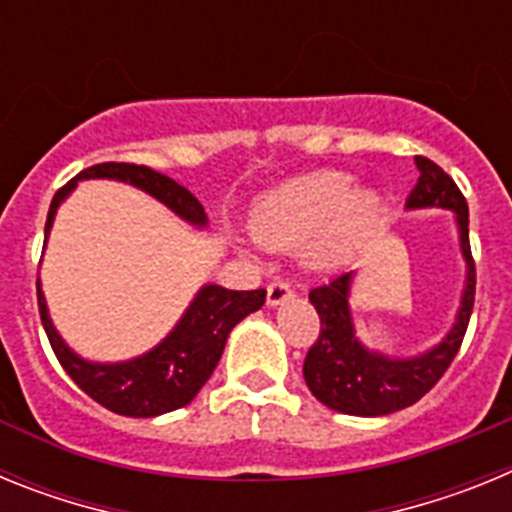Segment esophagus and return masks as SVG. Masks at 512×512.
<instances>
[{
    "instance_id": "1",
    "label": "esophagus",
    "mask_w": 512,
    "mask_h": 512,
    "mask_svg": "<svg viewBox=\"0 0 512 512\" xmlns=\"http://www.w3.org/2000/svg\"><path fill=\"white\" fill-rule=\"evenodd\" d=\"M287 300H292V289H289L287 282H271L269 289H266V305L279 307Z\"/></svg>"
}]
</instances>
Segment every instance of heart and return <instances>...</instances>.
Returning a JSON list of instances; mask_svg holds the SVG:
<instances>
[{
  "mask_svg": "<svg viewBox=\"0 0 512 512\" xmlns=\"http://www.w3.org/2000/svg\"><path fill=\"white\" fill-rule=\"evenodd\" d=\"M384 197L346 171H310L264 192L251 207L253 241L269 251L300 248L302 264L333 274L351 264L379 223Z\"/></svg>",
  "mask_w": 512,
  "mask_h": 512,
  "instance_id": "obj_1",
  "label": "heart"
}]
</instances>
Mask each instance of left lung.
Segmentation results:
<instances>
[{"instance_id": "1", "label": "left lung", "mask_w": 512, "mask_h": 512, "mask_svg": "<svg viewBox=\"0 0 512 512\" xmlns=\"http://www.w3.org/2000/svg\"><path fill=\"white\" fill-rule=\"evenodd\" d=\"M418 184L410 192L405 210H449L456 223V238L464 259V287L454 323L446 336L413 356H392L369 348L356 336L351 312V287L356 271H346L333 282L310 292L312 307L320 315V338L307 351L305 382L315 400L343 415L377 418L418 402L443 377L467 333L474 305V261L469 251V207L464 194L441 166L428 158H415Z\"/></svg>"}]
</instances>
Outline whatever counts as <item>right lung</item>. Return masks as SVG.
Masks as SVG:
<instances>
[{
  "label": "right lung",
  "mask_w": 512,
  "mask_h": 512,
  "mask_svg": "<svg viewBox=\"0 0 512 512\" xmlns=\"http://www.w3.org/2000/svg\"><path fill=\"white\" fill-rule=\"evenodd\" d=\"M87 179H110V182L130 184L140 192L151 194L153 200L169 207L176 217H182L192 228H207V212L200 200L166 174L135 164H97L81 171L56 192L51 210H48V220H45V246H48V235H51L58 207L69 200L79 182H87ZM264 300L266 289L235 292V289H225L220 284H202L187 310L182 312V318L176 320L174 328L156 346L125 361H92L76 354L74 348L63 341V336L53 325L51 310H48L38 279L40 320H43V328L53 346V354L58 356L66 374L92 400H97L112 413L128 415V418H156V415L189 405L202 390V384L215 372L230 330L251 312L261 310Z\"/></svg>",
  "instance_id": "right-lung-1"
}]
</instances>
